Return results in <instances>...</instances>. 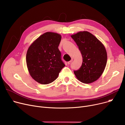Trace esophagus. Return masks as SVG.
Masks as SVG:
<instances>
[{
	"label": "esophagus",
	"instance_id": "1",
	"mask_svg": "<svg viewBox=\"0 0 125 125\" xmlns=\"http://www.w3.org/2000/svg\"><path fill=\"white\" fill-rule=\"evenodd\" d=\"M73 59H71V60L70 61H69L68 62V64H71V63L72 62V61H73Z\"/></svg>",
	"mask_w": 125,
	"mask_h": 125
}]
</instances>
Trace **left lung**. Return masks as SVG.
I'll list each match as a JSON object with an SVG mask.
<instances>
[{
    "label": "left lung",
    "mask_w": 125,
    "mask_h": 125,
    "mask_svg": "<svg viewBox=\"0 0 125 125\" xmlns=\"http://www.w3.org/2000/svg\"><path fill=\"white\" fill-rule=\"evenodd\" d=\"M83 57L81 67L74 70L77 79L84 83H92L100 77L107 63V52L103 44L88 31L71 35Z\"/></svg>",
    "instance_id": "left-lung-1"
}]
</instances>
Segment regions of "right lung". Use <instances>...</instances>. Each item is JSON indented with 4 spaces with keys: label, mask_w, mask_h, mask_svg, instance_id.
Masks as SVG:
<instances>
[{
    "label": "right lung",
    "mask_w": 125,
    "mask_h": 125,
    "mask_svg": "<svg viewBox=\"0 0 125 125\" xmlns=\"http://www.w3.org/2000/svg\"><path fill=\"white\" fill-rule=\"evenodd\" d=\"M61 36L53 32H46L39 36L29 48L26 63L30 75L41 84L54 82L65 66L58 46Z\"/></svg>",
    "instance_id": "1"
}]
</instances>
